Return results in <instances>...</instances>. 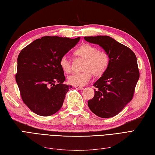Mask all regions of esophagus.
<instances>
[{
  "instance_id": "34e87169",
  "label": "esophagus",
  "mask_w": 155,
  "mask_h": 155,
  "mask_svg": "<svg viewBox=\"0 0 155 155\" xmlns=\"http://www.w3.org/2000/svg\"><path fill=\"white\" fill-rule=\"evenodd\" d=\"M74 87L75 89H79V90H81V89H84V87H80V86H74Z\"/></svg>"
}]
</instances>
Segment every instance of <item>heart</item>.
<instances>
[{
  "label": "heart",
  "instance_id": "obj_1",
  "mask_svg": "<svg viewBox=\"0 0 155 155\" xmlns=\"http://www.w3.org/2000/svg\"><path fill=\"white\" fill-rule=\"evenodd\" d=\"M74 53L85 60L84 71L74 73L68 77L70 84L75 86H84L91 80L93 74L101 76L107 69L110 62L109 55L104 51H99L95 46L85 43L79 47ZM60 66L64 71L69 73L71 71V61L67 56L64 55L60 60Z\"/></svg>",
  "mask_w": 155,
  "mask_h": 155
}]
</instances>
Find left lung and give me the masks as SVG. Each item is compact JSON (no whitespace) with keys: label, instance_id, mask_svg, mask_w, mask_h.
<instances>
[{"label":"left lung","instance_id":"obj_1","mask_svg":"<svg viewBox=\"0 0 155 155\" xmlns=\"http://www.w3.org/2000/svg\"><path fill=\"white\" fill-rule=\"evenodd\" d=\"M89 43L96 44L110 58L107 69L93 86L95 96L88 101V107L103 118L118 114L131 101L139 78L136 56L130 48L107 35L85 37Z\"/></svg>","mask_w":155,"mask_h":155}]
</instances>
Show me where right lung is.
I'll list each match as a JSON object with an SVG mask.
<instances>
[{
  "label": "right lung",
  "mask_w": 155,
  "mask_h": 155,
  "mask_svg": "<svg viewBox=\"0 0 155 155\" xmlns=\"http://www.w3.org/2000/svg\"><path fill=\"white\" fill-rule=\"evenodd\" d=\"M80 40L43 37L19 54L16 81L24 103L34 113L48 116L61 108L71 85L63 84L66 78L60 60Z\"/></svg>",
  "instance_id": "obj_1"
}]
</instances>
